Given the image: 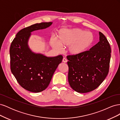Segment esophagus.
I'll return each mask as SVG.
<instances>
[{"label": "esophagus", "instance_id": "1", "mask_svg": "<svg viewBox=\"0 0 120 120\" xmlns=\"http://www.w3.org/2000/svg\"><path fill=\"white\" fill-rule=\"evenodd\" d=\"M67 60L66 59V58H64V59H63V63H67Z\"/></svg>", "mask_w": 120, "mask_h": 120}]
</instances>
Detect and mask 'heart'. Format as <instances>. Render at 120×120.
I'll use <instances>...</instances> for the list:
<instances>
[{
  "instance_id": "heart-1",
  "label": "heart",
  "mask_w": 120,
  "mask_h": 120,
  "mask_svg": "<svg viewBox=\"0 0 120 120\" xmlns=\"http://www.w3.org/2000/svg\"><path fill=\"white\" fill-rule=\"evenodd\" d=\"M95 36L91 32L79 28L61 29L58 32L57 41L51 38L50 45L56 51H62L63 48H68L72 56H78L85 53L92 46Z\"/></svg>"
}]
</instances>
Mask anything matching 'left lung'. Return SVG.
Listing matches in <instances>:
<instances>
[{
	"instance_id": "obj_1",
	"label": "left lung",
	"mask_w": 120,
	"mask_h": 120,
	"mask_svg": "<svg viewBox=\"0 0 120 120\" xmlns=\"http://www.w3.org/2000/svg\"><path fill=\"white\" fill-rule=\"evenodd\" d=\"M100 41L80 55L68 56V81L75 92L86 93L95 90L109 72L111 49L106 37L99 32Z\"/></svg>"
}]
</instances>
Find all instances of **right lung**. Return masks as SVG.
<instances>
[{"mask_svg": "<svg viewBox=\"0 0 120 120\" xmlns=\"http://www.w3.org/2000/svg\"><path fill=\"white\" fill-rule=\"evenodd\" d=\"M52 22L36 23L16 34L10 48L11 71L19 84L33 93L45 90L63 60V56H46L32 51L28 45L31 32L49 27Z\"/></svg>", "mask_w": 120, "mask_h": 120, "instance_id": "obj_1", "label": "right lung"}]
</instances>
